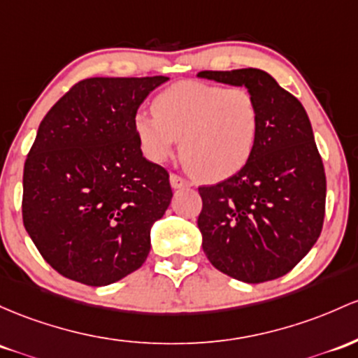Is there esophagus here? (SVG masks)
<instances>
[{
    "mask_svg": "<svg viewBox=\"0 0 358 358\" xmlns=\"http://www.w3.org/2000/svg\"><path fill=\"white\" fill-rule=\"evenodd\" d=\"M170 183L173 188H188L190 187V182L185 178H182L180 175H175V173H171L170 175Z\"/></svg>",
    "mask_w": 358,
    "mask_h": 358,
    "instance_id": "34e87169",
    "label": "esophagus"
}]
</instances>
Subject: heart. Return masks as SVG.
<instances>
[{
	"label": "heart",
	"mask_w": 358,
	"mask_h": 358,
	"mask_svg": "<svg viewBox=\"0 0 358 358\" xmlns=\"http://www.w3.org/2000/svg\"><path fill=\"white\" fill-rule=\"evenodd\" d=\"M155 115L139 112L132 127L151 161H164L180 139V158L202 182H222L248 164L260 131V108L245 88L183 81L152 101Z\"/></svg>",
	"instance_id": "b5f03b06"
}]
</instances>
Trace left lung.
Returning a JSON list of instances; mask_svg holds the SVG:
<instances>
[{
    "label": "left lung",
    "mask_w": 358,
    "mask_h": 358,
    "mask_svg": "<svg viewBox=\"0 0 358 358\" xmlns=\"http://www.w3.org/2000/svg\"><path fill=\"white\" fill-rule=\"evenodd\" d=\"M197 76L245 86L260 108L248 164L217 185L199 187L203 253L236 280H273L309 253L323 229L326 176L311 122L301 101L262 69L200 71Z\"/></svg>",
    "instance_id": "left-lung-1"
}]
</instances>
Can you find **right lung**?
Wrapping results in <instances>:
<instances>
[{"label": "right lung", "mask_w": 358, "mask_h": 358, "mask_svg": "<svg viewBox=\"0 0 358 358\" xmlns=\"http://www.w3.org/2000/svg\"><path fill=\"white\" fill-rule=\"evenodd\" d=\"M166 76L88 78L47 112L23 168V224L44 260L101 287L136 272L173 192L132 120Z\"/></svg>", "instance_id": "right-lung-1"}]
</instances>
